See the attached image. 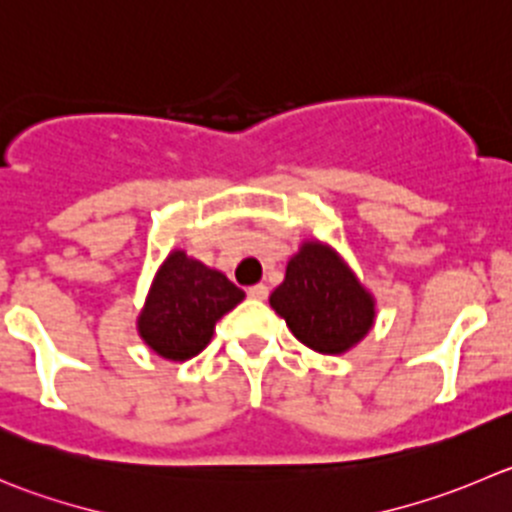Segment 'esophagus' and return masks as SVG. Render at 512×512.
<instances>
[{
	"label": "esophagus",
	"instance_id": "1",
	"mask_svg": "<svg viewBox=\"0 0 512 512\" xmlns=\"http://www.w3.org/2000/svg\"><path fill=\"white\" fill-rule=\"evenodd\" d=\"M248 296H251V299H256V301H264L266 296H269V286H266V284L251 286V289H248Z\"/></svg>",
	"mask_w": 512,
	"mask_h": 512
}]
</instances>
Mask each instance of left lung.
Masks as SVG:
<instances>
[{"label":"left lung","mask_w":512,"mask_h":512,"mask_svg":"<svg viewBox=\"0 0 512 512\" xmlns=\"http://www.w3.org/2000/svg\"><path fill=\"white\" fill-rule=\"evenodd\" d=\"M271 306L301 344L319 354H344L374 324V296L332 246L304 241L286 264Z\"/></svg>","instance_id":"8db88e82"}]
</instances>
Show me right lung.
Segmentation results:
<instances>
[{"label": "right lung", "instance_id": "add662e5", "mask_svg": "<svg viewBox=\"0 0 512 512\" xmlns=\"http://www.w3.org/2000/svg\"><path fill=\"white\" fill-rule=\"evenodd\" d=\"M243 296L221 271L208 269L186 251H170L138 316V334L163 359L186 362L208 347L216 321Z\"/></svg>", "mask_w": 512, "mask_h": 512}]
</instances>
